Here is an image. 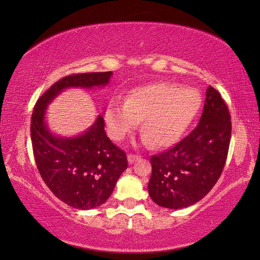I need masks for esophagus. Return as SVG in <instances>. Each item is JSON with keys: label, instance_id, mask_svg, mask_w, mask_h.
Here are the masks:
<instances>
[{"label": "esophagus", "instance_id": "34e87169", "mask_svg": "<svg viewBox=\"0 0 260 260\" xmlns=\"http://www.w3.org/2000/svg\"><path fill=\"white\" fill-rule=\"evenodd\" d=\"M140 158L139 155H134V153H128V156H127V159H128L129 164H133L134 161H136Z\"/></svg>", "mask_w": 260, "mask_h": 260}]
</instances>
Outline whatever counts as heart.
I'll return each instance as SVG.
<instances>
[{
    "mask_svg": "<svg viewBox=\"0 0 260 260\" xmlns=\"http://www.w3.org/2000/svg\"><path fill=\"white\" fill-rule=\"evenodd\" d=\"M201 107V98L191 88L169 82L138 87L125 103L114 100L105 111L110 138L121 141L142 120L144 143L170 147L184 134Z\"/></svg>",
    "mask_w": 260,
    "mask_h": 260,
    "instance_id": "1",
    "label": "heart"
}]
</instances>
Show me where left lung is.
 Wrapping results in <instances>:
<instances>
[{"label":"left lung","instance_id":"8db88e82","mask_svg":"<svg viewBox=\"0 0 260 260\" xmlns=\"http://www.w3.org/2000/svg\"><path fill=\"white\" fill-rule=\"evenodd\" d=\"M231 135L230 110L210 86L199 125L173 148L150 158L151 200L162 208L178 210L203 199L221 175Z\"/></svg>","mask_w":260,"mask_h":260}]
</instances>
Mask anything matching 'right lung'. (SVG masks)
I'll list each match as a JSON object with an SVG mask.
<instances>
[{"label": "right lung", "instance_id": "1", "mask_svg": "<svg viewBox=\"0 0 260 260\" xmlns=\"http://www.w3.org/2000/svg\"><path fill=\"white\" fill-rule=\"evenodd\" d=\"M112 72L71 74L55 82L35 104L30 118V139L38 170L52 193L74 209L98 208L111 196L127 169L126 153L111 142L98 119L74 138H57L46 124V109L61 90L93 88L109 83Z\"/></svg>", "mask_w": 260, "mask_h": 260}]
</instances>
